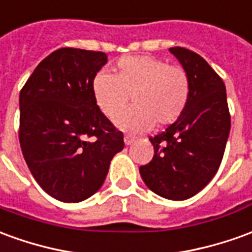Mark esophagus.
<instances>
[{
    "label": "esophagus",
    "mask_w": 252,
    "mask_h": 252,
    "mask_svg": "<svg viewBox=\"0 0 252 252\" xmlns=\"http://www.w3.org/2000/svg\"><path fill=\"white\" fill-rule=\"evenodd\" d=\"M133 142H135V138H132V136H129V135L124 136V143H126V146H131Z\"/></svg>",
    "instance_id": "34e87169"
}]
</instances>
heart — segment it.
<instances>
[{"label":"heart","instance_id":"obj_1","mask_svg":"<svg viewBox=\"0 0 252 252\" xmlns=\"http://www.w3.org/2000/svg\"><path fill=\"white\" fill-rule=\"evenodd\" d=\"M189 93V76L184 68L150 56L123 57L113 76L101 72L93 82L96 106L110 120L120 117L131 96L134 108L117 120L121 129L131 132L176 123L187 108Z\"/></svg>","mask_w":252,"mask_h":252}]
</instances>
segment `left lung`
Listing matches in <instances>:
<instances>
[{"instance_id": "8db88e82", "label": "left lung", "mask_w": 252, "mask_h": 252, "mask_svg": "<svg viewBox=\"0 0 252 252\" xmlns=\"http://www.w3.org/2000/svg\"><path fill=\"white\" fill-rule=\"evenodd\" d=\"M189 76L191 93L184 113L150 138L154 157L139 168L157 195L184 200L202 191L217 173L230 131L226 90L206 60L184 47H170Z\"/></svg>"}]
</instances>
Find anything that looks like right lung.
I'll use <instances>...</instances> for the list:
<instances>
[{
	"label": "right lung",
	"mask_w": 252,
	"mask_h": 252,
	"mask_svg": "<svg viewBox=\"0 0 252 252\" xmlns=\"http://www.w3.org/2000/svg\"><path fill=\"white\" fill-rule=\"evenodd\" d=\"M106 63L105 53L63 47L40 61L20 91L23 157L42 189L65 203L94 195L124 149L123 132L93 96Z\"/></svg>",
	"instance_id": "obj_1"
}]
</instances>
